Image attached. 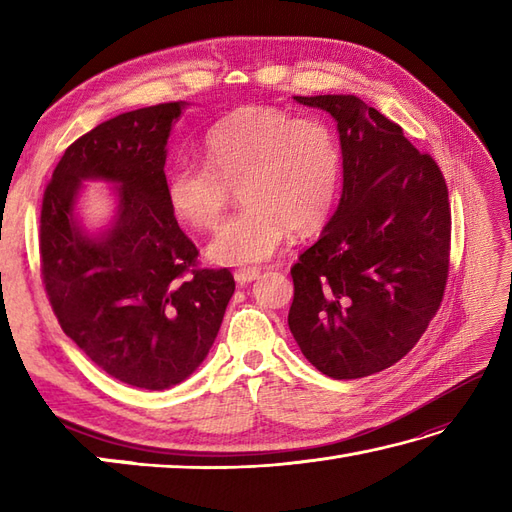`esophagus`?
<instances>
[{
	"instance_id": "obj_1",
	"label": "esophagus",
	"mask_w": 512,
	"mask_h": 512,
	"mask_svg": "<svg viewBox=\"0 0 512 512\" xmlns=\"http://www.w3.org/2000/svg\"><path fill=\"white\" fill-rule=\"evenodd\" d=\"M259 275H262V270L259 268H239V270H235V281L239 286H246V284H250V281H255Z\"/></svg>"
}]
</instances>
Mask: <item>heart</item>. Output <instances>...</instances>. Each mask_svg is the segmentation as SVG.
Returning a JSON list of instances; mask_svg holds the SVG:
<instances>
[{"mask_svg":"<svg viewBox=\"0 0 512 512\" xmlns=\"http://www.w3.org/2000/svg\"><path fill=\"white\" fill-rule=\"evenodd\" d=\"M206 162L182 158L167 173L165 193L182 222L209 231L242 182L244 211L213 235L206 255L222 266L262 264L292 233L328 220L341 187L339 138L317 118L248 105L220 118L204 136Z\"/></svg>","mask_w":512,"mask_h":512,"instance_id":"heart-1","label":"heart"}]
</instances>
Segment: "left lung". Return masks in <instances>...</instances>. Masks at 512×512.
<instances>
[{"label": "left lung", "mask_w": 512, "mask_h": 512, "mask_svg": "<svg viewBox=\"0 0 512 512\" xmlns=\"http://www.w3.org/2000/svg\"><path fill=\"white\" fill-rule=\"evenodd\" d=\"M336 121L339 206L290 275V332L325 376L398 363L438 312L449 275L451 206L436 160L354 94L295 96Z\"/></svg>", "instance_id": "1"}]
</instances>
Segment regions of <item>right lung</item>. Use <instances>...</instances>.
<instances>
[{
  "label": "right lung",
  "instance_id": "1",
  "mask_svg": "<svg viewBox=\"0 0 512 512\" xmlns=\"http://www.w3.org/2000/svg\"><path fill=\"white\" fill-rule=\"evenodd\" d=\"M189 103L118 114L65 149L41 206V275L63 332L105 374L162 391L209 354L235 281L228 268L195 270L198 248L165 193L167 143ZM115 189L99 232L78 217L85 181Z\"/></svg>",
  "mask_w": 512,
  "mask_h": 512
}]
</instances>
